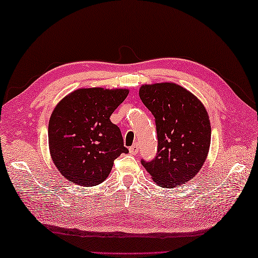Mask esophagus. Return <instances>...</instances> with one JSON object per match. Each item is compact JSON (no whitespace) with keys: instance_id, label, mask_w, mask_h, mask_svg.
I'll return each instance as SVG.
<instances>
[{"instance_id":"esophagus-1","label":"esophagus","mask_w":258,"mask_h":258,"mask_svg":"<svg viewBox=\"0 0 258 258\" xmlns=\"http://www.w3.org/2000/svg\"><path fill=\"white\" fill-rule=\"evenodd\" d=\"M129 152L132 155H136L138 153V145L137 144H134V145L129 148Z\"/></svg>"}]
</instances>
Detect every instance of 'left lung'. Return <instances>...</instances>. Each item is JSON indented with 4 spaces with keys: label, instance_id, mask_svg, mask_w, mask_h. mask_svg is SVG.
Returning <instances> with one entry per match:
<instances>
[{
    "label": "left lung",
    "instance_id": "left-lung-1",
    "mask_svg": "<svg viewBox=\"0 0 258 258\" xmlns=\"http://www.w3.org/2000/svg\"><path fill=\"white\" fill-rule=\"evenodd\" d=\"M139 97L155 117L157 153L142 164L154 181L173 188L200 172L209 154L211 123L203 103L173 83L143 85Z\"/></svg>",
    "mask_w": 258,
    "mask_h": 258
}]
</instances>
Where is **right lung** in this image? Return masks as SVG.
Returning a JSON list of instances; mask_svg holds the SVG:
<instances>
[{
	"label": "right lung",
	"mask_w": 258,
	"mask_h": 258,
	"mask_svg": "<svg viewBox=\"0 0 258 258\" xmlns=\"http://www.w3.org/2000/svg\"><path fill=\"white\" fill-rule=\"evenodd\" d=\"M129 90L80 88L61 99L48 122L53 163L69 181L84 187L102 183L113 162L128 153L119 126L110 116Z\"/></svg>",
	"instance_id": "obj_1"
}]
</instances>
